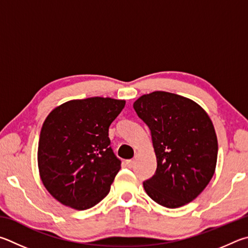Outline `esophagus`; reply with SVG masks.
Segmentation results:
<instances>
[{"mask_svg": "<svg viewBox=\"0 0 248 248\" xmlns=\"http://www.w3.org/2000/svg\"><path fill=\"white\" fill-rule=\"evenodd\" d=\"M125 163H126V166L128 168H132L134 166V163H135V161H134L133 159H129V160H126V161H125Z\"/></svg>", "mask_w": 248, "mask_h": 248, "instance_id": "esophagus-1", "label": "esophagus"}]
</instances>
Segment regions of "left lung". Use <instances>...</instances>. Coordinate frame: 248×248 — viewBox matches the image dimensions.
I'll return each mask as SVG.
<instances>
[{"label": "left lung", "instance_id": "obj_1", "mask_svg": "<svg viewBox=\"0 0 248 248\" xmlns=\"http://www.w3.org/2000/svg\"><path fill=\"white\" fill-rule=\"evenodd\" d=\"M148 125L157 170L144 182L148 196L159 205L179 208L194 201L215 174L218 140L206 111L188 98L154 91L134 102Z\"/></svg>", "mask_w": 248, "mask_h": 248}]
</instances>
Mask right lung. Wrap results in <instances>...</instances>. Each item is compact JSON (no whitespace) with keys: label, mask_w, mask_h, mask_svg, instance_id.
<instances>
[{"label":"right lung","mask_w":248,"mask_h":248,"mask_svg":"<svg viewBox=\"0 0 248 248\" xmlns=\"http://www.w3.org/2000/svg\"><path fill=\"white\" fill-rule=\"evenodd\" d=\"M125 100L93 97L56 107L42 125L38 167L43 185L56 201L86 210L110 192L121 160L110 147L108 127Z\"/></svg>","instance_id":"1"}]
</instances>
